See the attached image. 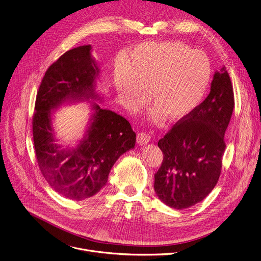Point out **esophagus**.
I'll return each instance as SVG.
<instances>
[{
	"label": "esophagus",
	"instance_id": "34e87169",
	"mask_svg": "<svg viewBox=\"0 0 261 261\" xmlns=\"http://www.w3.org/2000/svg\"><path fill=\"white\" fill-rule=\"evenodd\" d=\"M150 141V137L145 133H140L137 136V143L139 145H146Z\"/></svg>",
	"mask_w": 261,
	"mask_h": 261
}]
</instances>
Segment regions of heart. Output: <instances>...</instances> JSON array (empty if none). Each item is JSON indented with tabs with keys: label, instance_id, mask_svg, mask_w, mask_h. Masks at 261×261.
Masks as SVG:
<instances>
[{
	"label": "heart",
	"instance_id": "1",
	"mask_svg": "<svg viewBox=\"0 0 261 261\" xmlns=\"http://www.w3.org/2000/svg\"><path fill=\"white\" fill-rule=\"evenodd\" d=\"M208 58L179 41L143 43L128 56L126 70L118 66L114 76L116 92L129 109H138L149 91L156 110L151 120L185 119L200 105L211 81Z\"/></svg>",
	"mask_w": 261,
	"mask_h": 261
}]
</instances>
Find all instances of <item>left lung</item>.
Instances as JSON below:
<instances>
[{
	"label": "left lung",
	"mask_w": 261,
	"mask_h": 261,
	"mask_svg": "<svg viewBox=\"0 0 261 261\" xmlns=\"http://www.w3.org/2000/svg\"><path fill=\"white\" fill-rule=\"evenodd\" d=\"M233 108L232 85L222 67L215 72L204 101L159 141L164 160L154 175V191L166 205L185 210L213 191L221 174L224 135Z\"/></svg>",
	"instance_id": "1"
}]
</instances>
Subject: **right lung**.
I'll list each match as a JSON object with an SVG mask.
<instances>
[{
  "mask_svg": "<svg viewBox=\"0 0 261 261\" xmlns=\"http://www.w3.org/2000/svg\"><path fill=\"white\" fill-rule=\"evenodd\" d=\"M99 72L90 44L72 48L46 70L35 102L33 139L40 171L57 193L75 201L97 194L116 161L136 144L130 123L95 102H102L96 87ZM85 101L92 113L84 135L74 146L64 147L55 137L54 113Z\"/></svg>",
  "mask_w": 261,
  "mask_h": 261,
  "instance_id": "1",
  "label": "right lung"
}]
</instances>
